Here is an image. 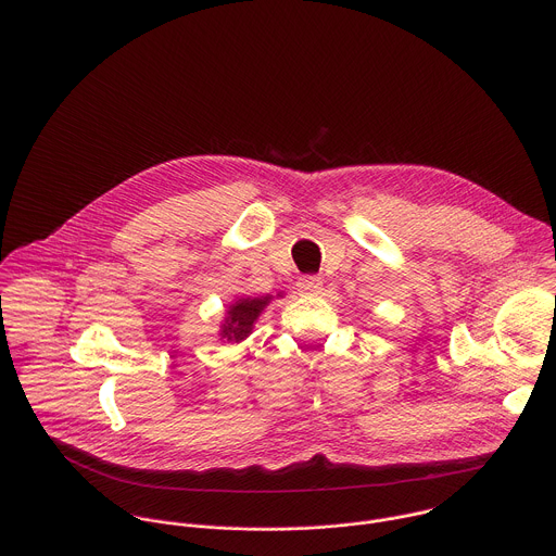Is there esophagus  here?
Instances as JSON below:
<instances>
[{
    "label": "esophagus",
    "instance_id": "esophagus-1",
    "mask_svg": "<svg viewBox=\"0 0 556 556\" xmlns=\"http://www.w3.org/2000/svg\"><path fill=\"white\" fill-rule=\"evenodd\" d=\"M299 292L301 294H318L323 290V279L316 277V275H309V277H301L299 283H296Z\"/></svg>",
    "mask_w": 556,
    "mask_h": 556
}]
</instances>
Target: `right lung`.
<instances>
[{"mask_svg":"<svg viewBox=\"0 0 556 556\" xmlns=\"http://www.w3.org/2000/svg\"><path fill=\"white\" fill-rule=\"evenodd\" d=\"M283 292L277 294V299H281ZM275 296L273 294H266V296H240L236 299L227 312H225V318L220 323V340L225 342H231V344H238L242 340H247L251 333H253V325L255 320L260 318V314L264 312L266 305H270Z\"/></svg>","mask_w":556,"mask_h":556,"instance_id":"right-lung-1","label":"right lung"}]
</instances>
